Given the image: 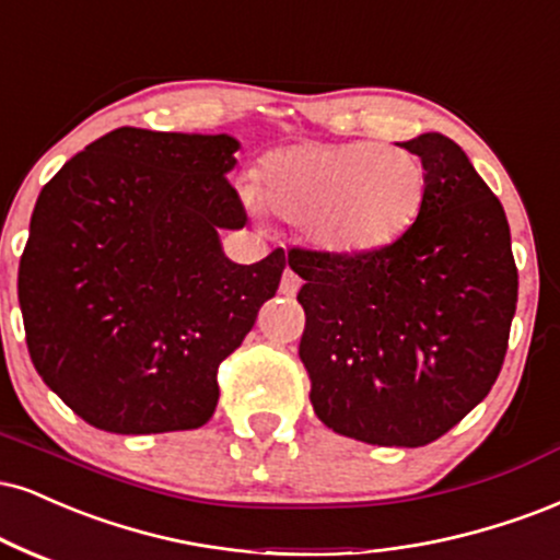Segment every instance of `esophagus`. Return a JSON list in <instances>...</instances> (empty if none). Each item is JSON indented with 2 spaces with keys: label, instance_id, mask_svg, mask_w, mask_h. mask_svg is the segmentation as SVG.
<instances>
[{
  "label": "esophagus",
  "instance_id": "1",
  "mask_svg": "<svg viewBox=\"0 0 560 560\" xmlns=\"http://www.w3.org/2000/svg\"><path fill=\"white\" fill-rule=\"evenodd\" d=\"M300 287H302V279H300V276L294 273L292 268H287L284 276H281V287H279V292L284 294V298H294V294L300 292Z\"/></svg>",
  "mask_w": 560,
  "mask_h": 560
}]
</instances>
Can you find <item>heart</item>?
Returning a JSON list of instances; mask_svg holds the SVG:
<instances>
[{
	"mask_svg": "<svg viewBox=\"0 0 560 560\" xmlns=\"http://www.w3.org/2000/svg\"><path fill=\"white\" fill-rule=\"evenodd\" d=\"M262 198L276 213L307 226L334 255H368L407 234L428 198L425 166L404 148L298 143L262 161Z\"/></svg>",
	"mask_w": 560,
	"mask_h": 560,
	"instance_id": "obj_1",
	"label": "heart"
}]
</instances>
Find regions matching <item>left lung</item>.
<instances>
[{
    "label": "left lung",
    "instance_id": "1",
    "mask_svg": "<svg viewBox=\"0 0 560 560\" xmlns=\"http://www.w3.org/2000/svg\"><path fill=\"white\" fill-rule=\"evenodd\" d=\"M428 174L422 213L368 255L289 253L305 279L300 360L334 433L417 448L448 433L501 373L518 273L501 200L441 132L404 143Z\"/></svg>",
    "mask_w": 560,
    "mask_h": 560
}]
</instances>
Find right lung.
Segmentation results:
<instances>
[{
    "label": "right lung",
    "mask_w": 560,
    "mask_h": 560,
    "mask_svg": "<svg viewBox=\"0 0 560 560\" xmlns=\"http://www.w3.org/2000/svg\"><path fill=\"white\" fill-rule=\"evenodd\" d=\"M229 135L119 127L46 182L18 273L38 375L88 425L192 430L219 401V365L279 289L284 250L253 266L221 250L247 215Z\"/></svg>",
    "instance_id": "1"
}]
</instances>
